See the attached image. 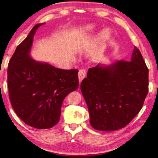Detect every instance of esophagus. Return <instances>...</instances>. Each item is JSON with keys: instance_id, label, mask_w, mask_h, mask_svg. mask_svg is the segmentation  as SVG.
<instances>
[{"instance_id": "obj_1", "label": "esophagus", "mask_w": 158, "mask_h": 158, "mask_svg": "<svg viewBox=\"0 0 158 158\" xmlns=\"http://www.w3.org/2000/svg\"><path fill=\"white\" fill-rule=\"evenodd\" d=\"M85 76H86V71L85 69L80 70L78 72V80L80 82H81Z\"/></svg>"}]
</instances>
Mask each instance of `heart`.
Returning a JSON list of instances; mask_svg holds the SVG:
<instances>
[{
    "mask_svg": "<svg viewBox=\"0 0 158 158\" xmlns=\"http://www.w3.org/2000/svg\"><path fill=\"white\" fill-rule=\"evenodd\" d=\"M97 28L94 24H87L85 25L81 28H80L75 33L74 39L76 41L81 40L84 38H86L89 35L92 34L95 32ZM110 37V31L108 29H104L101 32L99 35V40L100 42L104 43L109 39Z\"/></svg>",
    "mask_w": 158,
    "mask_h": 158,
    "instance_id": "obj_1",
    "label": "heart"
}]
</instances>
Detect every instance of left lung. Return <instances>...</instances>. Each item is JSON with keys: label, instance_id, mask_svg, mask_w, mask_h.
Here are the masks:
<instances>
[{"label": "left lung", "instance_id": "left-lung-1", "mask_svg": "<svg viewBox=\"0 0 158 158\" xmlns=\"http://www.w3.org/2000/svg\"><path fill=\"white\" fill-rule=\"evenodd\" d=\"M90 125L110 131L127 125L143 106L148 92V69L134 46L130 61L89 68L81 85Z\"/></svg>", "mask_w": 158, "mask_h": 158}]
</instances>
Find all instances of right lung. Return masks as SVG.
<instances>
[{
	"label": "right lung",
	"mask_w": 158,
	"mask_h": 158,
	"mask_svg": "<svg viewBox=\"0 0 158 158\" xmlns=\"http://www.w3.org/2000/svg\"><path fill=\"white\" fill-rule=\"evenodd\" d=\"M37 24L17 46L7 69L10 103L21 120L32 127L49 129L58 123L64 99L78 87L77 69L55 68L30 56Z\"/></svg>",
	"instance_id": "obj_1"
}]
</instances>
